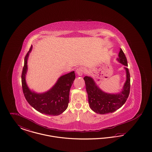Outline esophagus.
I'll use <instances>...</instances> for the list:
<instances>
[{
  "mask_svg": "<svg viewBox=\"0 0 152 152\" xmlns=\"http://www.w3.org/2000/svg\"><path fill=\"white\" fill-rule=\"evenodd\" d=\"M76 72L77 75L78 76H81V75H83V74L84 72V69L82 67H79V68L76 69Z\"/></svg>",
  "mask_w": 152,
  "mask_h": 152,
  "instance_id": "esophagus-1",
  "label": "esophagus"
}]
</instances>
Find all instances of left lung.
I'll return each mask as SVG.
<instances>
[{"instance_id":"left-lung-1","label":"left lung","mask_w":152,"mask_h":152,"mask_svg":"<svg viewBox=\"0 0 152 152\" xmlns=\"http://www.w3.org/2000/svg\"><path fill=\"white\" fill-rule=\"evenodd\" d=\"M117 60L123 65L128 66L126 58L121 48ZM124 68L126 71V81L122 91L118 94L106 93L96 85L91 77L86 76L84 77L89 107L94 112L101 115L112 113L120 108L125 104L130 92V78L128 68L126 67Z\"/></svg>"}]
</instances>
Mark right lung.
<instances>
[{"label": "right lung", "instance_id": "right-lung-1", "mask_svg": "<svg viewBox=\"0 0 152 152\" xmlns=\"http://www.w3.org/2000/svg\"><path fill=\"white\" fill-rule=\"evenodd\" d=\"M31 45L24 58V64L22 73V89L26 100L29 105L41 113L58 116L64 112L69 103L71 87L75 79V71L61 76L56 84L48 91L37 94L29 89L26 81L27 72V60L32 51Z\"/></svg>", "mask_w": 152, "mask_h": 152}]
</instances>
